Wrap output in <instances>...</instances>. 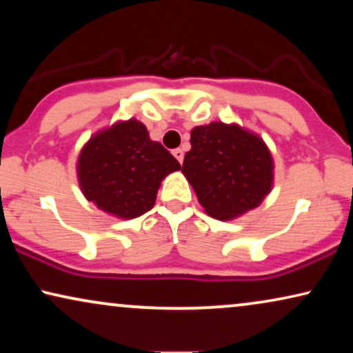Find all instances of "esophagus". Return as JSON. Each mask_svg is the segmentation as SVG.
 <instances>
[{
	"label": "esophagus",
	"instance_id": "34e87169",
	"mask_svg": "<svg viewBox=\"0 0 353 353\" xmlns=\"http://www.w3.org/2000/svg\"><path fill=\"white\" fill-rule=\"evenodd\" d=\"M172 154H173V156H175V159H176L178 162L183 163V159H185V152H183L181 149H173Z\"/></svg>",
	"mask_w": 353,
	"mask_h": 353
}]
</instances>
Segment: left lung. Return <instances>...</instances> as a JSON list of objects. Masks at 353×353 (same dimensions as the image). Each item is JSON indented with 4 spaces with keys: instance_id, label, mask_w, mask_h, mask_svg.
Wrapping results in <instances>:
<instances>
[{
    "instance_id": "obj_1",
    "label": "left lung",
    "mask_w": 353,
    "mask_h": 353,
    "mask_svg": "<svg viewBox=\"0 0 353 353\" xmlns=\"http://www.w3.org/2000/svg\"><path fill=\"white\" fill-rule=\"evenodd\" d=\"M181 172L207 214L231 220L257 207L272 190L273 161L259 137L214 122L191 132Z\"/></svg>"
}]
</instances>
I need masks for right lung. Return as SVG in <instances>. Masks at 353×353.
<instances>
[{
  "label": "right lung",
  "instance_id": "right-lung-1",
  "mask_svg": "<svg viewBox=\"0 0 353 353\" xmlns=\"http://www.w3.org/2000/svg\"><path fill=\"white\" fill-rule=\"evenodd\" d=\"M83 194L120 219H137L154 207L161 181L181 165L146 127L128 120L90 139L79 157Z\"/></svg>",
  "mask_w": 353,
  "mask_h": 353
}]
</instances>
